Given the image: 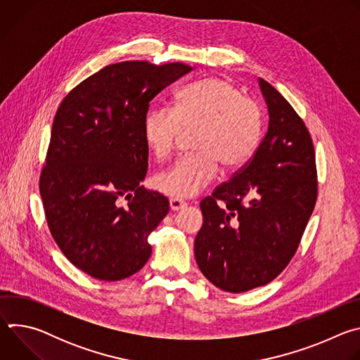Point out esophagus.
<instances>
[{
  "mask_svg": "<svg viewBox=\"0 0 360 360\" xmlns=\"http://www.w3.org/2000/svg\"><path fill=\"white\" fill-rule=\"evenodd\" d=\"M169 207H171L172 211H181L186 207V202L182 200V199H178V198H172L169 200Z\"/></svg>",
  "mask_w": 360,
  "mask_h": 360,
  "instance_id": "1",
  "label": "esophagus"
}]
</instances>
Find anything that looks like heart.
<instances>
[{
	"mask_svg": "<svg viewBox=\"0 0 360 360\" xmlns=\"http://www.w3.org/2000/svg\"><path fill=\"white\" fill-rule=\"evenodd\" d=\"M259 105L229 81L210 77L196 81L175 96L174 108H153L143 120V138L153 155L167 160L182 131L196 129V150L155 178L158 191L175 198H192L217 175L242 167L255 153L262 136Z\"/></svg>",
	"mask_w": 360,
	"mask_h": 360,
	"instance_id": "heart-1",
	"label": "heart"
}]
</instances>
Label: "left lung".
Returning a JSON list of instances; mask_svg holds the SVG:
<instances>
[{
    "label": "left lung",
    "mask_w": 360,
    "mask_h": 360,
    "mask_svg": "<svg viewBox=\"0 0 360 360\" xmlns=\"http://www.w3.org/2000/svg\"><path fill=\"white\" fill-rule=\"evenodd\" d=\"M269 125L252 160L200 202L196 264L217 288L269 283L290 262L316 203L315 150L289 102L259 78Z\"/></svg>",
    "instance_id": "obj_1"
}]
</instances>
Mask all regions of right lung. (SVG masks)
I'll list each match as a JSON object with an SVG mask.
<instances>
[{
    "label": "right lung",
    "instance_id": "right-lung-1",
    "mask_svg": "<svg viewBox=\"0 0 360 360\" xmlns=\"http://www.w3.org/2000/svg\"><path fill=\"white\" fill-rule=\"evenodd\" d=\"M191 71L178 63L112 64L77 85L56 114L39 178L45 218L67 259L95 279H125L149 259L148 236L169 202L141 186L143 120L149 102Z\"/></svg>",
    "mask_w": 360,
    "mask_h": 360
}]
</instances>
